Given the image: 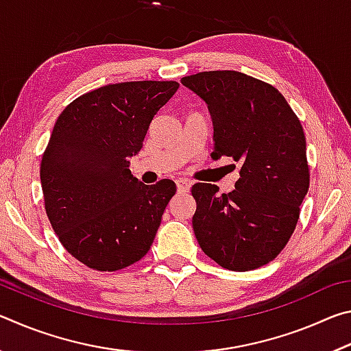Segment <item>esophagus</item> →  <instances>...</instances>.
Wrapping results in <instances>:
<instances>
[{
  "mask_svg": "<svg viewBox=\"0 0 351 351\" xmlns=\"http://www.w3.org/2000/svg\"><path fill=\"white\" fill-rule=\"evenodd\" d=\"M175 182H176L178 192H182V193L189 192L190 187H192V182H190L189 180H184V178H178V180H176Z\"/></svg>",
  "mask_w": 351,
  "mask_h": 351,
  "instance_id": "esophagus-1",
  "label": "esophagus"
}]
</instances>
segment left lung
<instances>
[{"instance_id":"8db88e82","label":"left lung","mask_w":351,"mask_h":351,"mask_svg":"<svg viewBox=\"0 0 351 351\" xmlns=\"http://www.w3.org/2000/svg\"><path fill=\"white\" fill-rule=\"evenodd\" d=\"M181 83L203 100L213 125L212 159L241 164L235 190L192 187L193 232L226 269L260 268L293 235L310 187L306 141L299 119L274 86L237 71H206Z\"/></svg>"}]
</instances>
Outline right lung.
<instances>
[{"mask_svg":"<svg viewBox=\"0 0 351 351\" xmlns=\"http://www.w3.org/2000/svg\"><path fill=\"white\" fill-rule=\"evenodd\" d=\"M178 88L176 82L114 83L83 94L58 116L40 181L52 229L83 265L117 271L150 249L176 186L142 184L130 158Z\"/></svg>","mask_w":351,"mask_h":351,"instance_id":"right-lung-1","label":"right lung"}]
</instances>
